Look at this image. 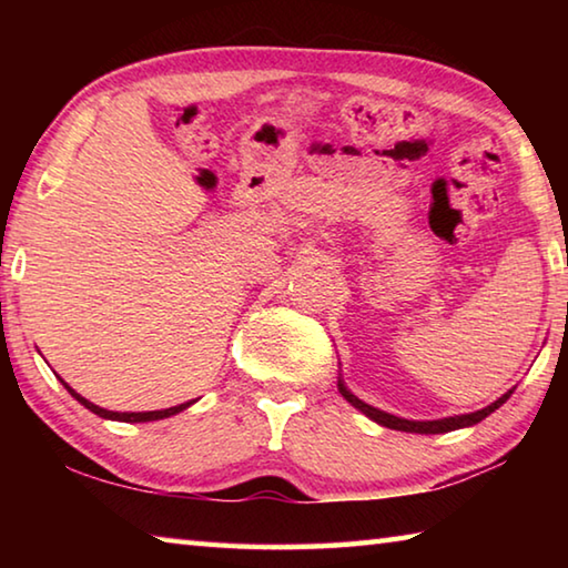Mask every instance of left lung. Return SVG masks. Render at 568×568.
Masks as SVG:
<instances>
[{"label": "left lung", "mask_w": 568, "mask_h": 568, "mask_svg": "<svg viewBox=\"0 0 568 568\" xmlns=\"http://www.w3.org/2000/svg\"><path fill=\"white\" fill-rule=\"evenodd\" d=\"M338 390H341V396L351 403V406L363 410L371 420H376V423H381V426L393 428V430H406V434H448V430L474 426V423L484 420L486 416H491L496 408H501L504 403L508 400V396L514 393V390H508V393H504L501 398L494 400L491 406L480 408L476 413H464V416H448V418H438V420H408V418L390 416V413H386V410L373 408V406H368V403H363L358 396H353V393L343 386V381H338Z\"/></svg>", "instance_id": "left-lung-1"}]
</instances>
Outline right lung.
Wrapping results in <instances>:
<instances>
[{
	"instance_id": "add662e5",
	"label": "right lung",
	"mask_w": 568,
	"mask_h": 568,
	"mask_svg": "<svg viewBox=\"0 0 568 568\" xmlns=\"http://www.w3.org/2000/svg\"><path fill=\"white\" fill-rule=\"evenodd\" d=\"M60 378V376H57ZM60 383L62 386L70 390V396L72 398H77L82 403L84 408L88 410H92V413H98L100 418H110V420H124V423H148V420H160V418H170V416H175V413H180V410H185V408H190L192 403L195 400H187V403H180V406H172V408H165V410H142V413H118V410H108V408H100V406H94V403H90L88 398H82L80 393H77L74 388H70L67 386V383L60 378Z\"/></svg>"
}]
</instances>
